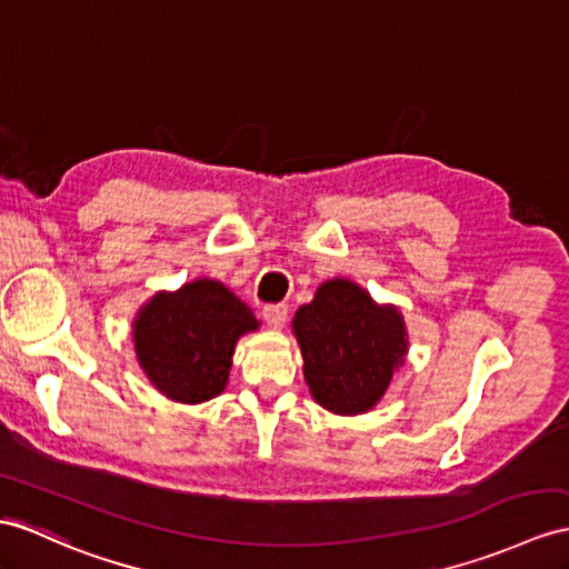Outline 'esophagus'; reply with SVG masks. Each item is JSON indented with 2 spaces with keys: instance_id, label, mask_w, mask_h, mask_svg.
Here are the masks:
<instances>
[{
  "instance_id": "1",
  "label": "esophagus",
  "mask_w": 569,
  "mask_h": 569,
  "mask_svg": "<svg viewBox=\"0 0 569 569\" xmlns=\"http://www.w3.org/2000/svg\"><path fill=\"white\" fill-rule=\"evenodd\" d=\"M287 303H268V307H262V318H266V323L274 330L287 323Z\"/></svg>"
}]
</instances>
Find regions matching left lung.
Segmentation results:
<instances>
[{
  "label": "left lung",
  "mask_w": 569,
  "mask_h": 569,
  "mask_svg": "<svg viewBox=\"0 0 569 569\" xmlns=\"http://www.w3.org/2000/svg\"><path fill=\"white\" fill-rule=\"evenodd\" d=\"M303 379L313 398L338 415L369 410L389 389L408 348L403 318L377 307L362 287L330 280L295 316Z\"/></svg>",
  "instance_id": "left-lung-1"
}]
</instances>
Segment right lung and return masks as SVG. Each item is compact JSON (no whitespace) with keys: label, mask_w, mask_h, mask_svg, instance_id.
Wrapping results in <instances>:
<instances>
[{"label":"right lung","mask_w":569,"mask_h":569,"mask_svg":"<svg viewBox=\"0 0 569 569\" xmlns=\"http://www.w3.org/2000/svg\"><path fill=\"white\" fill-rule=\"evenodd\" d=\"M253 311L214 280L157 295L134 321V350L157 389L178 403H202L229 379L233 345L256 330Z\"/></svg>","instance_id":"add662e5"}]
</instances>
